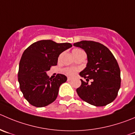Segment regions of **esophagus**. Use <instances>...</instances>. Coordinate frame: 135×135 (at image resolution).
I'll use <instances>...</instances> for the list:
<instances>
[{"label": "esophagus", "instance_id": "34e87169", "mask_svg": "<svg viewBox=\"0 0 135 135\" xmlns=\"http://www.w3.org/2000/svg\"><path fill=\"white\" fill-rule=\"evenodd\" d=\"M72 80L71 77H68V78H67V80L68 81H70V80Z\"/></svg>", "mask_w": 135, "mask_h": 135}]
</instances>
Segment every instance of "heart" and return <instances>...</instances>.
<instances>
[{
  "label": "heart",
  "instance_id": "b5f03b06",
  "mask_svg": "<svg viewBox=\"0 0 135 135\" xmlns=\"http://www.w3.org/2000/svg\"><path fill=\"white\" fill-rule=\"evenodd\" d=\"M82 51L80 50V49H73V55L75 57V56H76L78 53H80V52H82ZM77 71H78V70H77L76 69H75V68H73V67L66 68V69H65V73L69 76L74 75V74L77 73Z\"/></svg>",
  "mask_w": 135,
  "mask_h": 135
}]
</instances>
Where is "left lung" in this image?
Returning <instances> with one entry per match:
<instances>
[{"label": "left lung", "mask_w": 135, "mask_h": 135, "mask_svg": "<svg viewBox=\"0 0 135 135\" xmlns=\"http://www.w3.org/2000/svg\"><path fill=\"white\" fill-rule=\"evenodd\" d=\"M74 46L82 48L87 55L86 67L80 73L81 86L76 89L80 98L95 106H105L117 97L121 86L119 66L112 52L102 44L81 41ZM90 79L91 84H88Z\"/></svg>", "instance_id": "1"}]
</instances>
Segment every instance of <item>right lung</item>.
<instances>
[{
  "instance_id": "obj_1",
  "label": "right lung",
  "mask_w": 135,
  "mask_h": 135,
  "mask_svg": "<svg viewBox=\"0 0 135 135\" xmlns=\"http://www.w3.org/2000/svg\"><path fill=\"white\" fill-rule=\"evenodd\" d=\"M71 47L69 43L41 40L24 51L19 64L18 82L23 97L31 105L42 108L55 100L60 86L67 78L58 74L51 79L46 72L57 65L59 55Z\"/></svg>"
}]
</instances>
